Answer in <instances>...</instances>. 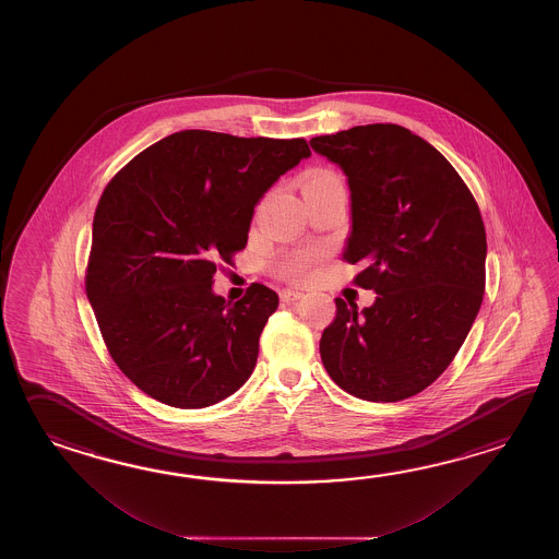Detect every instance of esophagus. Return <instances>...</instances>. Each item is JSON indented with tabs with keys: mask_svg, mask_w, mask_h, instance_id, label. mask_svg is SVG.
Returning a JSON list of instances; mask_svg holds the SVG:
<instances>
[{
	"mask_svg": "<svg viewBox=\"0 0 559 559\" xmlns=\"http://www.w3.org/2000/svg\"><path fill=\"white\" fill-rule=\"evenodd\" d=\"M301 292H297V289H282V294H280V297H282V301H285V304H294V301H297V299H301Z\"/></svg>",
	"mask_w": 559,
	"mask_h": 559,
	"instance_id": "obj_1",
	"label": "esophagus"
}]
</instances>
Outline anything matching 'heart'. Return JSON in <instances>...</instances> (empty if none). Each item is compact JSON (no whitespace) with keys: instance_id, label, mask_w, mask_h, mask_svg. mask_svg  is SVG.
Returning <instances> with one entry per match:
<instances>
[{"instance_id":"1","label":"heart","mask_w":559,"mask_h":559,"mask_svg":"<svg viewBox=\"0 0 559 559\" xmlns=\"http://www.w3.org/2000/svg\"><path fill=\"white\" fill-rule=\"evenodd\" d=\"M330 181H340V179H337V176H333L332 171L316 169V171H311L308 178H306V188H309V186H320V183H330ZM309 263H311V255H308V253H299V255H294V258L285 260V262L282 263V267H280V272H282L285 277L299 280V277H304L306 272H308Z\"/></svg>"}]
</instances>
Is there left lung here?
I'll return each instance as SVG.
<instances>
[{
	"instance_id": "8db88e82",
	"label": "left lung",
	"mask_w": 559,
	"mask_h": 559,
	"mask_svg": "<svg viewBox=\"0 0 559 559\" xmlns=\"http://www.w3.org/2000/svg\"><path fill=\"white\" fill-rule=\"evenodd\" d=\"M342 167L352 193L344 260L376 301L335 299L323 368L344 392L400 402L424 392L460 352L486 289V227L464 179L443 155L395 123L311 138Z\"/></svg>"
}]
</instances>
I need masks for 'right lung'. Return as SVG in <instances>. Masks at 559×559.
<instances>
[{
	"instance_id": "add662e5",
	"label": "right lung",
	"mask_w": 559,
	"mask_h": 559,
	"mask_svg": "<svg viewBox=\"0 0 559 559\" xmlns=\"http://www.w3.org/2000/svg\"><path fill=\"white\" fill-rule=\"evenodd\" d=\"M308 143L171 133L107 183L94 215L85 292L109 354L143 393L198 409L238 392L280 304L251 284L236 304L212 289L217 262L248 243L253 210Z\"/></svg>"
}]
</instances>
